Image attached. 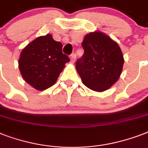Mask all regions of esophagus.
Listing matches in <instances>:
<instances>
[{
    "label": "esophagus",
    "instance_id": "34e87169",
    "mask_svg": "<svg viewBox=\"0 0 148 148\" xmlns=\"http://www.w3.org/2000/svg\"><path fill=\"white\" fill-rule=\"evenodd\" d=\"M76 53H72L71 55V57H70V58H71V63H74V60H75V58H76Z\"/></svg>",
    "mask_w": 148,
    "mask_h": 148
}]
</instances>
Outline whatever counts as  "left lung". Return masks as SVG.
<instances>
[{
  "mask_svg": "<svg viewBox=\"0 0 148 148\" xmlns=\"http://www.w3.org/2000/svg\"><path fill=\"white\" fill-rule=\"evenodd\" d=\"M84 52L76 62L81 81L91 90L102 92L116 83L121 74L124 57L114 40L105 34L95 31L84 37Z\"/></svg>",
  "mask_w": 148,
  "mask_h": 148,
  "instance_id": "obj_1",
  "label": "left lung"
}]
</instances>
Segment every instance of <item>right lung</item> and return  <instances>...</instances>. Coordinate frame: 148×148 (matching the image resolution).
<instances>
[{"label":"right lung","instance_id":"obj_1","mask_svg":"<svg viewBox=\"0 0 148 148\" xmlns=\"http://www.w3.org/2000/svg\"><path fill=\"white\" fill-rule=\"evenodd\" d=\"M51 34L37 38L22 50L18 66L23 78L38 90L53 85L70 59Z\"/></svg>","mask_w":148,"mask_h":148}]
</instances>
